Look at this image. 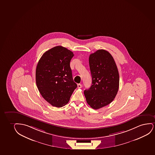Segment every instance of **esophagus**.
<instances>
[{
  "label": "esophagus",
  "mask_w": 155,
  "mask_h": 155,
  "mask_svg": "<svg viewBox=\"0 0 155 155\" xmlns=\"http://www.w3.org/2000/svg\"><path fill=\"white\" fill-rule=\"evenodd\" d=\"M82 86V84H78V88H81Z\"/></svg>",
  "instance_id": "esophagus-1"
}]
</instances>
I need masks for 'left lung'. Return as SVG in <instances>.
<instances>
[{"instance_id":"1","label":"left lung","mask_w":155,"mask_h":155,"mask_svg":"<svg viewBox=\"0 0 155 155\" xmlns=\"http://www.w3.org/2000/svg\"><path fill=\"white\" fill-rule=\"evenodd\" d=\"M89 65L92 84L84 93L87 104L97 110L110 104L115 97L119 88V73L114 58L103 49L91 54Z\"/></svg>"}]
</instances>
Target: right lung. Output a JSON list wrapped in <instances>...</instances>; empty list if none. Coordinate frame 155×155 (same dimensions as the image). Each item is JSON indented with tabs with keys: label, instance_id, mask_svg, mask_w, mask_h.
I'll use <instances>...</instances> for the list:
<instances>
[{
	"label": "right lung",
	"instance_id": "add662e5",
	"mask_svg": "<svg viewBox=\"0 0 155 155\" xmlns=\"http://www.w3.org/2000/svg\"><path fill=\"white\" fill-rule=\"evenodd\" d=\"M73 56L66 48L57 46L43 53L38 63L36 84L42 96L53 106L65 105L78 86L70 66Z\"/></svg>",
	"mask_w": 155,
	"mask_h": 155
}]
</instances>
